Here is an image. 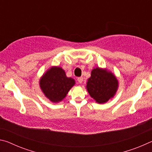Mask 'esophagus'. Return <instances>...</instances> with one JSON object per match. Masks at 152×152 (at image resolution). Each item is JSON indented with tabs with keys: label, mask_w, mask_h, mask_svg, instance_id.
I'll return each instance as SVG.
<instances>
[{
	"label": "esophagus",
	"mask_w": 152,
	"mask_h": 152,
	"mask_svg": "<svg viewBox=\"0 0 152 152\" xmlns=\"http://www.w3.org/2000/svg\"><path fill=\"white\" fill-rule=\"evenodd\" d=\"M78 82H79L80 84H81V83H82V82H83V78H82V77H78Z\"/></svg>",
	"instance_id": "1"
}]
</instances>
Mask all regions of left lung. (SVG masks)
Returning a JSON list of instances; mask_svg holds the SVG:
<instances>
[{"label":"left lung","instance_id":"1","mask_svg":"<svg viewBox=\"0 0 152 152\" xmlns=\"http://www.w3.org/2000/svg\"><path fill=\"white\" fill-rule=\"evenodd\" d=\"M118 81L112 73L97 68L92 70L86 88L90 95L98 103H104L117 91Z\"/></svg>","mask_w":152,"mask_h":152}]
</instances>
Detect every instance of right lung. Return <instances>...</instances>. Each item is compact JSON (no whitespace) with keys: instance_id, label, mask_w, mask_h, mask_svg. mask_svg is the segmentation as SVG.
<instances>
[{"instance_id":"1","label":"right lung","mask_w":152,"mask_h":152,"mask_svg":"<svg viewBox=\"0 0 152 152\" xmlns=\"http://www.w3.org/2000/svg\"><path fill=\"white\" fill-rule=\"evenodd\" d=\"M74 84V80L66 77L65 72L60 67L51 68L40 80V87L43 93L54 102L65 98Z\"/></svg>"}]
</instances>
